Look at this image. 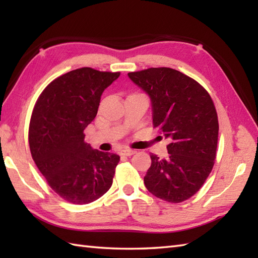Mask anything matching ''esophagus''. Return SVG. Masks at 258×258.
Masks as SVG:
<instances>
[{
  "label": "esophagus",
  "mask_w": 258,
  "mask_h": 258,
  "mask_svg": "<svg viewBox=\"0 0 258 258\" xmlns=\"http://www.w3.org/2000/svg\"><path fill=\"white\" fill-rule=\"evenodd\" d=\"M136 151L134 150H123L122 152H120V155L123 156H132L133 154H135Z\"/></svg>",
  "instance_id": "1"
}]
</instances>
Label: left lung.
I'll list each match as a JSON object with an SVG mask.
<instances>
[{"label": "left lung", "mask_w": 258, "mask_h": 258, "mask_svg": "<svg viewBox=\"0 0 258 258\" xmlns=\"http://www.w3.org/2000/svg\"><path fill=\"white\" fill-rule=\"evenodd\" d=\"M127 75L150 96L154 127L171 141L167 158L151 154L146 188L169 203L186 201L204 184L216 157L218 119L212 98L195 80L169 68Z\"/></svg>", "instance_id": "1"}]
</instances>
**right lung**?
Instances as JSON below:
<instances>
[{"mask_svg": "<svg viewBox=\"0 0 258 258\" xmlns=\"http://www.w3.org/2000/svg\"><path fill=\"white\" fill-rule=\"evenodd\" d=\"M119 72L82 68L46 86L33 109L29 143L51 188L73 204H89L111 188L119 156L92 149L84 130L97 114L104 90Z\"/></svg>", "mask_w": 258, "mask_h": 258, "instance_id": "right-lung-1", "label": "right lung"}]
</instances>
